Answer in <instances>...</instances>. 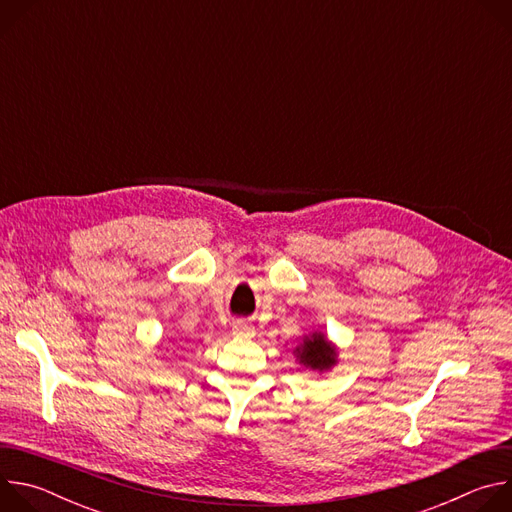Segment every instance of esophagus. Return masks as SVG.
<instances>
[{"instance_id": "esophagus-1", "label": "esophagus", "mask_w": 512, "mask_h": 512, "mask_svg": "<svg viewBox=\"0 0 512 512\" xmlns=\"http://www.w3.org/2000/svg\"><path fill=\"white\" fill-rule=\"evenodd\" d=\"M233 330H235L237 334H241V336L253 334V326H251L249 322H245V320H237V322L233 324Z\"/></svg>"}]
</instances>
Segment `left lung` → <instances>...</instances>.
I'll return each instance as SVG.
<instances>
[{"label":"left lung","mask_w":512,"mask_h":512,"mask_svg":"<svg viewBox=\"0 0 512 512\" xmlns=\"http://www.w3.org/2000/svg\"><path fill=\"white\" fill-rule=\"evenodd\" d=\"M294 356L304 369L322 375L338 364V346L322 330H314L298 340Z\"/></svg>","instance_id":"1"}]
</instances>
